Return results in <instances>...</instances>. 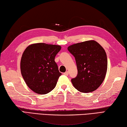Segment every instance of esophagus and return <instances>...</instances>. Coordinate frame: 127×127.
<instances>
[{
    "instance_id": "34e87169",
    "label": "esophagus",
    "mask_w": 127,
    "mask_h": 127,
    "mask_svg": "<svg viewBox=\"0 0 127 127\" xmlns=\"http://www.w3.org/2000/svg\"><path fill=\"white\" fill-rule=\"evenodd\" d=\"M64 74L65 75H66V76H68V71H66L64 73Z\"/></svg>"
}]
</instances>
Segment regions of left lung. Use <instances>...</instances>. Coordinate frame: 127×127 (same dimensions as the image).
<instances>
[{
	"label": "left lung",
	"instance_id": "obj_1",
	"mask_svg": "<svg viewBox=\"0 0 127 127\" xmlns=\"http://www.w3.org/2000/svg\"><path fill=\"white\" fill-rule=\"evenodd\" d=\"M68 51L76 61L77 75L71 79L79 92L90 93L103 83L107 71L108 61L104 49L97 42L91 40L71 45Z\"/></svg>",
	"mask_w": 127,
	"mask_h": 127
}]
</instances>
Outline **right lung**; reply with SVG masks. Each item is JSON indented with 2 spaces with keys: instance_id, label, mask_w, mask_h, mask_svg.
Listing matches in <instances>:
<instances>
[{
  "instance_id": "right-lung-1",
  "label": "right lung",
  "mask_w": 127,
  "mask_h": 127,
  "mask_svg": "<svg viewBox=\"0 0 127 127\" xmlns=\"http://www.w3.org/2000/svg\"><path fill=\"white\" fill-rule=\"evenodd\" d=\"M61 49L59 45L38 43L24 50L21 61V74L33 92L46 94L55 88L61 73L55 58Z\"/></svg>"
}]
</instances>
